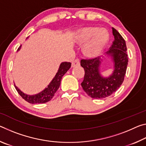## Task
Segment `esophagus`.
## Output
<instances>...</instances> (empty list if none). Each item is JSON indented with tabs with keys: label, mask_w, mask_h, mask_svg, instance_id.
I'll list each match as a JSON object with an SVG mask.
<instances>
[{
	"label": "esophagus",
	"mask_w": 146,
	"mask_h": 146,
	"mask_svg": "<svg viewBox=\"0 0 146 146\" xmlns=\"http://www.w3.org/2000/svg\"><path fill=\"white\" fill-rule=\"evenodd\" d=\"M79 66H80V60L78 59H75V60L73 61L72 64H71V67L72 68H75Z\"/></svg>",
	"instance_id": "esophagus-1"
}]
</instances>
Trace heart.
Masks as SVG:
<instances>
[{"mask_svg": "<svg viewBox=\"0 0 146 146\" xmlns=\"http://www.w3.org/2000/svg\"><path fill=\"white\" fill-rule=\"evenodd\" d=\"M75 40L79 44H86L84 54L89 58L99 56L110 40V35L104 28L87 26L80 28L75 34Z\"/></svg>", "mask_w": 146, "mask_h": 146, "instance_id": "1", "label": "heart"}]
</instances>
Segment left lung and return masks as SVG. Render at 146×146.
I'll use <instances>...</instances> for the list:
<instances>
[{
  "instance_id": "left-lung-1",
  "label": "left lung",
  "mask_w": 146,
  "mask_h": 146,
  "mask_svg": "<svg viewBox=\"0 0 146 146\" xmlns=\"http://www.w3.org/2000/svg\"><path fill=\"white\" fill-rule=\"evenodd\" d=\"M114 41L107 54L111 56L114 63V70L112 75L104 78L101 76L99 58L82 59L80 65L85 71L84 77L81 86L84 91L93 98H104L115 93L122 85L126 72L128 56L125 40L112 28Z\"/></svg>"
}]
</instances>
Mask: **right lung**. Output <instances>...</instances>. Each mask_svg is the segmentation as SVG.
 Here are the masks:
<instances>
[{
  "instance_id": "add662e5",
  "label": "right lung",
  "mask_w": 146,
  "mask_h": 146,
  "mask_svg": "<svg viewBox=\"0 0 146 146\" xmlns=\"http://www.w3.org/2000/svg\"><path fill=\"white\" fill-rule=\"evenodd\" d=\"M21 46L18 48V50H20ZM71 63L64 62L60 64V67L58 70V72L56 73L55 77L53 78L52 81L48 86V88H46L45 90H44L42 92L39 93L35 95H28L24 93L23 92L19 90V89L15 86V88L17 92L20 95L23 97V99L25 100L27 102L30 104H44L49 102L51 100V98L55 95V93L58 90V89L60 87L61 79L62 78L64 74H65L69 70V69L71 68Z\"/></svg>"
}]
</instances>
